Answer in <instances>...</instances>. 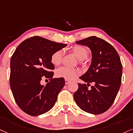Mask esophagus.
<instances>
[{
  "instance_id": "34e87169",
  "label": "esophagus",
  "mask_w": 133,
  "mask_h": 133,
  "mask_svg": "<svg viewBox=\"0 0 133 133\" xmlns=\"http://www.w3.org/2000/svg\"><path fill=\"white\" fill-rule=\"evenodd\" d=\"M70 82V80H68V79H65V84H68V83H69Z\"/></svg>"
}]
</instances>
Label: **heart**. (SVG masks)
<instances>
[{
  "label": "heart",
  "instance_id": "obj_1",
  "mask_svg": "<svg viewBox=\"0 0 133 133\" xmlns=\"http://www.w3.org/2000/svg\"><path fill=\"white\" fill-rule=\"evenodd\" d=\"M71 51L78 60H84L89 55L88 50L81 45H75ZM63 55V50L55 52L51 56V62L54 65H59L62 62ZM80 74V71L77 68H71L66 66H62L56 71V76L58 78H63L66 79H73Z\"/></svg>",
  "mask_w": 133,
  "mask_h": 133
}]
</instances>
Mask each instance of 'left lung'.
Here are the masks:
<instances>
[{"mask_svg": "<svg viewBox=\"0 0 133 133\" xmlns=\"http://www.w3.org/2000/svg\"><path fill=\"white\" fill-rule=\"evenodd\" d=\"M76 43L89 47L92 62L88 71L79 77L88 84L78 83L74 99L84 112L101 114L112 106L120 88L122 62L117 50L104 39L91 36ZM91 82L95 84L89 88Z\"/></svg>", "mask_w": 133, "mask_h": 133, "instance_id": "left-lung-1", "label": "left lung"}]
</instances>
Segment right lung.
Segmentation results:
<instances>
[{"instance_id": "add662e5", "label": "right lung", "mask_w": 133, "mask_h": 133, "mask_svg": "<svg viewBox=\"0 0 133 133\" xmlns=\"http://www.w3.org/2000/svg\"><path fill=\"white\" fill-rule=\"evenodd\" d=\"M66 44L39 36L26 39L19 44L10 60V84L16 103L26 114L38 116L54 106L58 93L65 86L63 78H53L55 68L51 56ZM42 78L50 81L40 84Z\"/></svg>"}]
</instances>
